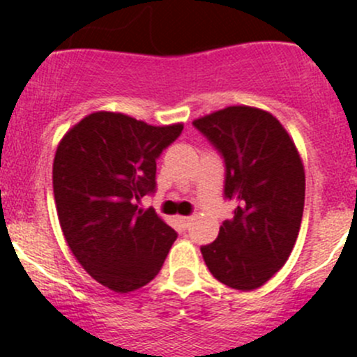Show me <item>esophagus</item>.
<instances>
[{
    "label": "esophagus",
    "mask_w": 357,
    "mask_h": 357,
    "mask_svg": "<svg viewBox=\"0 0 357 357\" xmlns=\"http://www.w3.org/2000/svg\"><path fill=\"white\" fill-rule=\"evenodd\" d=\"M194 222V216H179V224L183 225V229H188Z\"/></svg>",
    "instance_id": "1"
}]
</instances>
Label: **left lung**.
<instances>
[{
    "label": "left lung",
    "instance_id": "1",
    "mask_svg": "<svg viewBox=\"0 0 357 357\" xmlns=\"http://www.w3.org/2000/svg\"><path fill=\"white\" fill-rule=\"evenodd\" d=\"M225 162V199L236 204L218 238L201 246L218 282L261 287L287 262L301 227L305 169L287 130L269 112L232 105L194 121Z\"/></svg>",
    "mask_w": 357,
    "mask_h": 357
}]
</instances>
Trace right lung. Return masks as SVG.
Masks as SVG:
<instances>
[{
  "mask_svg": "<svg viewBox=\"0 0 357 357\" xmlns=\"http://www.w3.org/2000/svg\"><path fill=\"white\" fill-rule=\"evenodd\" d=\"M183 125L151 126L100 111L65 133L56 149L52 186L59 225L82 268L114 292L149 284L178 234L142 209L156 190V158Z\"/></svg>",
  "mask_w": 357,
  "mask_h": 357,
  "instance_id": "1",
  "label": "right lung"
}]
</instances>
